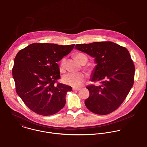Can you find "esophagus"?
Wrapping results in <instances>:
<instances>
[{"instance_id": "esophagus-1", "label": "esophagus", "mask_w": 147, "mask_h": 147, "mask_svg": "<svg viewBox=\"0 0 147 147\" xmlns=\"http://www.w3.org/2000/svg\"><path fill=\"white\" fill-rule=\"evenodd\" d=\"M73 90H80V88H74V89H73Z\"/></svg>"}]
</instances>
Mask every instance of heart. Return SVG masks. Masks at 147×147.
Returning a JSON list of instances; mask_svg holds the SVG:
<instances>
[{
	"instance_id": "obj_1",
	"label": "heart",
	"mask_w": 147,
	"mask_h": 147,
	"mask_svg": "<svg viewBox=\"0 0 147 147\" xmlns=\"http://www.w3.org/2000/svg\"><path fill=\"white\" fill-rule=\"evenodd\" d=\"M75 59L80 63H82L83 59L85 58L87 61L86 56L82 53H78L75 55ZM66 59L63 58L59 64V70L61 72H64L65 70ZM86 79V76L82 73H68L64 75L62 77V81L64 84L71 86L74 88L81 86Z\"/></svg>"
}]
</instances>
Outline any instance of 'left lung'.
Returning <instances> with one entry per match:
<instances>
[{
  "label": "left lung",
  "instance_id": "obj_1",
  "mask_svg": "<svg viewBox=\"0 0 147 147\" xmlns=\"http://www.w3.org/2000/svg\"><path fill=\"white\" fill-rule=\"evenodd\" d=\"M74 48L94 58L96 65L90 80L100 84L86 87L90 96L85 101V106L97 115L115 111L123 102L134 82L135 68L128 50L112 42L77 44Z\"/></svg>",
  "mask_w": 147,
  "mask_h": 147
}]
</instances>
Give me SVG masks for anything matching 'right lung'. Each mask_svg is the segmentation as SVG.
<instances>
[{"instance_id": "right-lung-1", "label": "right lung", "mask_w": 147, "mask_h": 147, "mask_svg": "<svg viewBox=\"0 0 147 147\" xmlns=\"http://www.w3.org/2000/svg\"><path fill=\"white\" fill-rule=\"evenodd\" d=\"M75 45L32 43L16 54L12 69L16 91L26 105L42 116L62 109L71 86L55 84L61 78L57 63Z\"/></svg>"}]
</instances>
